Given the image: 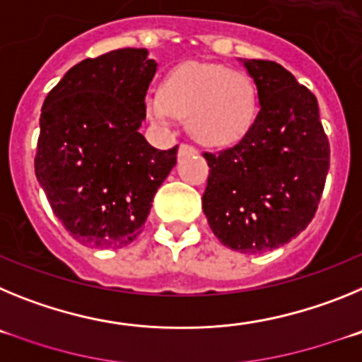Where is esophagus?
<instances>
[{
  "mask_svg": "<svg viewBox=\"0 0 362 362\" xmlns=\"http://www.w3.org/2000/svg\"><path fill=\"white\" fill-rule=\"evenodd\" d=\"M192 152H196V150L192 148V146H188V145H179V148H177L179 158H181V156H185V153H192Z\"/></svg>",
  "mask_w": 362,
  "mask_h": 362,
  "instance_id": "1",
  "label": "esophagus"
}]
</instances>
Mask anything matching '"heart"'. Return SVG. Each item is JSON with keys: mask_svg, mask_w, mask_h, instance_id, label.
<instances>
[{"mask_svg": "<svg viewBox=\"0 0 362 362\" xmlns=\"http://www.w3.org/2000/svg\"><path fill=\"white\" fill-rule=\"evenodd\" d=\"M146 114L168 127L175 116L187 119L192 137L206 146L239 141L255 119L254 85L245 74L219 65L185 63L166 76L163 92L150 90Z\"/></svg>", "mask_w": 362, "mask_h": 362, "instance_id": "b5f03b06", "label": "heart"}]
</instances>
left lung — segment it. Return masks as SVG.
<instances>
[{
    "instance_id": "8db88e82",
    "label": "left lung",
    "mask_w": 362,
    "mask_h": 362,
    "mask_svg": "<svg viewBox=\"0 0 362 362\" xmlns=\"http://www.w3.org/2000/svg\"><path fill=\"white\" fill-rule=\"evenodd\" d=\"M259 112L238 145L204 153L203 212L216 238L243 254H264L308 226L330 168L317 99L274 62L239 59Z\"/></svg>"
}]
</instances>
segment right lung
I'll return each mask as SVG.
<instances>
[{
  "instance_id": "1",
  "label": "right lung",
  "mask_w": 362,
  "mask_h": 362,
  "mask_svg": "<svg viewBox=\"0 0 362 362\" xmlns=\"http://www.w3.org/2000/svg\"><path fill=\"white\" fill-rule=\"evenodd\" d=\"M156 70L146 49L112 50L72 66L45 99L37 183L81 245H130L175 166L177 146L158 150L139 134Z\"/></svg>"
}]
</instances>
